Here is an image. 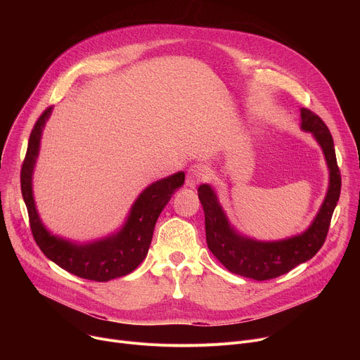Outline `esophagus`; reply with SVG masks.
Here are the masks:
<instances>
[{"instance_id":"esophagus-1","label":"esophagus","mask_w":360,"mask_h":360,"mask_svg":"<svg viewBox=\"0 0 360 360\" xmlns=\"http://www.w3.org/2000/svg\"><path fill=\"white\" fill-rule=\"evenodd\" d=\"M205 178H207V169H205V166L201 165V163H195L190 169H188L185 184H186L188 188H195Z\"/></svg>"}]
</instances>
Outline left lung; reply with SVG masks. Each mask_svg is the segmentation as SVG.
I'll return each mask as SVG.
<instances>
[{"label":"left lung","instance_id":"8db88e82","mask_svg":"<svg viewBox=\"0 0 360 360\" xmlns=\"http://www.w3.org/2000/svg\"><path fill=\"white\" fill-rule=\"evenodd\" d=\"M300 128L312 132L324 151L330 169L326 200L304 233L274 242H261L242 236L231 226L212 186L202 184L198 188V198L205 217L207 245L231 273L258 281L270 280L286 274L299 264L311 259L326 242L333 212L342 190V175L337 166L334 141L328 127L316 113L307 108L300 109Z\"/></svg>","mask_w":360,"mask_h":360}]
</instances>
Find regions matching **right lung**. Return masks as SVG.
<instances>
[{
	"label": "right lung",
	"instance_id": "right-lung-1",
	"mask_svg": "<svg viewBox=\"0 0 360 360\" xmlns=\"http://www.w3.org/2000/svg\"><path fill=\"white\" fill-rule=\"evenodd\" d=\"M52 108H46L36 121L27 144L26 158L22 165V194L27 207L29 221L34 242L41 251L65 271L82 278L108 281L134 271L146 258L155 224L165 205L184 185L185 174L178 172L147 186L132 204L129 216L122 229L105 239L77 245L56 238L46 231L36 212L32 193V174L39 153L41 136Z\"/></svg>",
	"mask_w": 360,
	"mask_h": 360
}]
</instances>
